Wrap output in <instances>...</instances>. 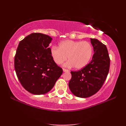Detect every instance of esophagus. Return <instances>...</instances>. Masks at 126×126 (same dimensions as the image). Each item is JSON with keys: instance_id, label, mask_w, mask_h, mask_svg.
<instances>
[{"instance_id": "obj_1", "label": "esophagus", "mask_w": 126, "mask_h": 126, "mask_svg": "<svg viewBox=\"0 0 126 126\" xmlns=\"http://www.w3.org/2000/svg\"><path fill=\"white\" fill-rule=\"evenodd\" d=\"M63 72H68V71H69V70H67L65 69H63Z\"/></svg>"}]
</instances>
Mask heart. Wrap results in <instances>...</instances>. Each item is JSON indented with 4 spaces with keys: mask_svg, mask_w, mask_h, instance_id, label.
I'll return each mask as SVG.
<instances>
[{
    "mask_svg": "<svg viewBox=\"0 0 126 126\" xmlns=\"http://www.w3.org/2000/svg\"><path fill=\"white\" fill-rule=\"evenodd\" d=\"M92 53V46L87 41L64 40L60 43L59 47L54 46L51 49V55L56 64H62L69 58L65 66H75L77 69H82L88 64Z\"/></svg>",
    "mask_w": 126,
    "mask_h": 126,
    "instance_id": "obj_1",
    "label": "heart"
}]
</instances>
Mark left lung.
Here are the masks:
<instances>
[{"instance_id":"obj_1","label":"left lung","mask_w":126,"mask_h":126,"mask_svg":"<svg viewBox=\"0 0 126 126\" xmlns=\"http://www.w3.org/2000/svg\"><path fill=\"white\" fill-rule=\"evenodd\" d=\"M94 54L91 61L78 71H71L69 87L73 94L87 98L97 92L109 71L110 58L106 46L96 39L91 38Z\"/></svg>"}]
</instances>
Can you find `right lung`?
<instances>
[{"label": "right lung", "instance_id": "right-lung-1", "mask_svg": "<svg viewBox=\"0 0 126 126\" xmlns=\"http://www.w3.org/2000/svg\"><path fill=\"white\" fill-rule=\"evenodd\" d=\"M47 35L32 33L19 43L15 57V69L24 88L31 94H43L52 90L63 74L51 55Z\"/></svg>", "mask_w": 126, "mask_h": 126}]
</instances>
